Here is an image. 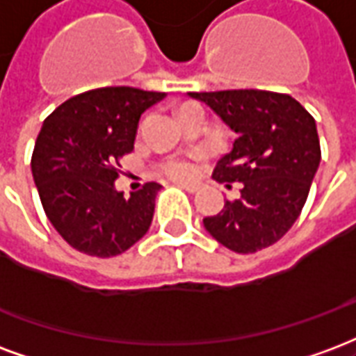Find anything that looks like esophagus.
<instances>
[{
    "label": "esophagus",
    "instance_id": "obj_1",
    "mask_svg": "<svg viewBox=\"0 0 356 356\" xmlns=\"http://www.w3.org/2000/svg\"><path fill=\"white\" fill-rule=\"evenodd\" d=\"M179 186L186 192H196L200 188L198 185H194V183H179Z\"/></svg>",
    "mask_w": 356,
    "mask_h": 356
}]
</instances>
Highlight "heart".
<instances>
[{
	"mask_svg": "<svg viewBox=\"0 0 356 356\" xmlns=\"http://www.w3.org/2000/svg\"><path fill=\"white\" fill-rule=\"evenodd\" d=\"M160 173L165 177L175 179V181H185V179L194 177L196 173V164L188 158L171 156L160 164Z\"/></svg>",
	"mask_w": 356,
	"mask_h": 356,
	"instance_id": "obj_1",
	"label": "heart"
}]
</instances>
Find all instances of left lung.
Segmentation results:
<instances>
[{"label":"left lung","instance_id":"1","mask_svg":"<svg viewBox=\"0 0 356 356\" xmlns=\"http://www.w3.org/2000/svg\"><path fill=\"white\" fill-rule=\"evenodd\" d=\"M238 134L213 171L218 183H241V198L204 218L230 251L270 247L300 217L321 162L315 118L289 94L268 90L188 92Z\"/></svg>","mask_w":356,"mask_h":356}]
</instances>
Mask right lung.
<instances>
[{
    "mask_svg": "<svg viewBox=\"0 0 356 356\" xmlns=\"http://www.w3.org/2000/svg\"><path fill=\"white\" fill-rule=\"evenodd\" d=\"M164 96L105 86L70 97L44 118L31 173L47 217L73 249L109 259L149 230L160 185L145 183L124 198L115 179L120 158L134 151L139 118Z\"/></svg>",
    "mask_w": 356,
    "mask_h": 356,
    "instance_id": "add662e5",
    "label": "right lung"
}]
</instances>
